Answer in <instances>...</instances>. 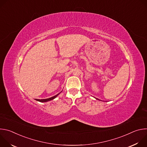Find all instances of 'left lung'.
Instances as JSON below:
<instances>
[{"instance_id":"left-lung-1","label":"left lung","mask_w":147,"mask_h":147,"mask_svg":"<svg viewBox=\"0 0 147 147\" xmlns=\"http://www.w3.org/2000/svg\"><path fill=\"white\" fill-rule=\"evenodd\" d=\"M96 99H98V100H99V99H97V98H96Z\"/></svg>"}]
</instances>
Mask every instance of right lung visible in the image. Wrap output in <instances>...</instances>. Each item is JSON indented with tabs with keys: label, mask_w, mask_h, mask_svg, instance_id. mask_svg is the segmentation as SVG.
<instances>
[{
	"label": "right lung",
	"mask_w": 147,
	"mask_h": 147,
	"mask_svg": "<svg viewBox=\"0 0 147 147\" xmlns=\"http://www.w3.org/2000/svg\"><path fill=\"white\" fill-rule=\"evenodd\" d=\"M60 93H59V94H57V95H55V96H52V97H51V98H47V99H35V100H37V101H39V102H48V101H49V100H53V99H54L55 98H56L58 95H59V94H60Z\"/></svg>",
	"instance_id": "add662e5"
}]
</instances>
